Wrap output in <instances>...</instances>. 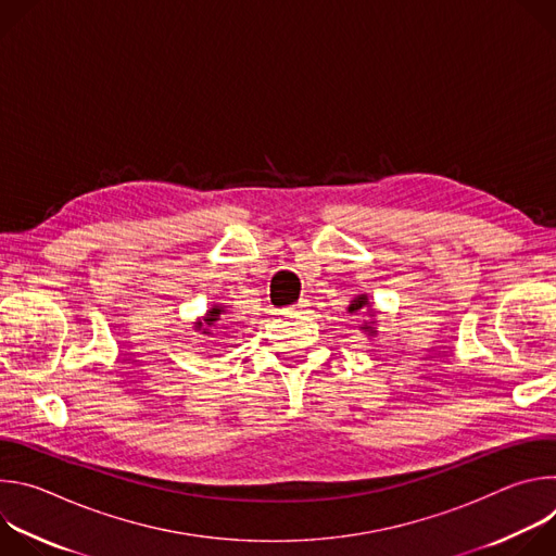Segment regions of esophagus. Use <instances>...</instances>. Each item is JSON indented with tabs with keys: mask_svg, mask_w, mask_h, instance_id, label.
<instances>
[{
	"mask_svg": "<svg viewBox=\"0 0 556 556\" xmlns=\"http://www.w3.org/2000/svg\"><path fill=\"white\" fill-rule=\"evenodd\" d=\"M307 305H309V303H307V299H301V301H296L290 309H292V312H301V309H305Z\"/></svg>",
	"mask_w": 556,
	"mask_h": 556,
	"instance_id": "obj_1",
	"label": "esophagus"
}]
</instances>
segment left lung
<instances>
[{
    "instance_id": "obj_1",
    "label": "left lung",
    "mask_w": 556,
    "mask_h": 556,
    "mask_svg": "<svg viewBox=\"0 0 556 556\" xmlns=\"http://www.w3.org/2000/svg\"><path fill=\"white\" fill-rule=\"evenodd\" d=\"M365 303H367V296H365V294H361V296H356V299H354V303H352V305H350V312H356V309H361V307H363V305H365ZM371 316H374V314H371ZM363 330H367V332H371V328H369V326H365V328H363Z\"/></svg>"
}]
</instances>
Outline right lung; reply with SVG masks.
Wrapping results in <instances>:
<instances>
[{
    "label": "right lung",
    "instance_id": "add662e5",
    "mask_svg": "<svg viewBox=\"0 0 556 556\" xmlns=\"http://www.w3.org/2000/svg\"><path fill=\"white\" fill-rule=\"evenodd\" d=\"M222 312H224L222 307H211V312L206 314V319H204L202 324H198L195 328H198V330H200V328H206V330H204V334H211V330H208V328H211L213 324H217V319H219V314H222Z\"/></svg>",
    "mask_w": 556,
    "mask_h": 556
}]
</instances>
